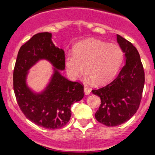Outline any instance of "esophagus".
<instances>
[{"label": "esophagus", "mask_w": 155, "mask_h": 155, "mask_svg": "<svg viewBox=\"0 0 155 155\" xmlns=\"http://www.w3.org/2000/svg\"><path fill=\"white\" fill-rule=\"evenodd\" d=\"M84 94L85 95H89L91 92V90H90L89 88L87 87H84Z\"/></svg>", "instance_id": "34e87169"}]
</instances>
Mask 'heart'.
I'll return each mask as SVG.
<instances>
[{
  "mask_svg": "<svg viewBox=\"0 0 155 155\" xmlns=\"http://www.w3.org/2000/svg\"><path fill=\"white\" fill-rule=\"evenodd\" d=\"M123 49L116 44L87 39L78 42L73 48V55L64 58L68 76L76 80L84 71L95 84H104L118 73L124 61Z\"/></svg>",
  "mask_w": 155,
  "mask_h": 155,
  "instance_id": "obj_1",
  "label": "heart"
}]
</instances>
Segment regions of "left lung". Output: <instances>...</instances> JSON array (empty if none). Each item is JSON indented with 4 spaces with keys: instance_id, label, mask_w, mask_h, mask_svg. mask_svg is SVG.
I'll return each mask as SVG.
<instances>
[{
    "instance_id": "8db88e82",
    "label": "left lung",
    "mask_w": 155,
    "mask_h": 155,
    "mask_svg": "<svg viewBox=\"0 0 155 155\" xmlns=\"http://www.w3.org/2000/svg\"><path fill=\"white\" fill-rule=\"evenodd\" d=\"M117 42L125 54L124 66L111 83L92 91L101 101L95 114L96 119L107 127L122 124L135 115L140 105L145 82L143 68L137 48L118 35Z\"/></svg>"
}]
</instances>
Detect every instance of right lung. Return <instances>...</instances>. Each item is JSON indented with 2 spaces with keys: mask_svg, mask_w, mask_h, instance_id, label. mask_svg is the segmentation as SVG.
Returning a JSON list of instances; mask_svg holds the SVG:
<instances>
[{
  "mask_svg": "<svg viewBox=\"0 0 155 155\" xmlns=\"http://www.w3.org/2000/svg\"><path fill=\"white\" fill-rule=\"evenodd\" d=\"M52 35L42 32L34 35L20 47L13 73V87L20 110L28 120L49 130L67 124L71 119V107L84 97V87L71 81L61 74L64 71V52L53 43ZM48 61L53 74L47 86L37 93L27 84L29 70L39 61Z\"/></svg>",
  "mask_w": 155,
  "mask_h": 155,
  "instance_id": "add662e5",
  "label": "right lung"
}]
</instances>
